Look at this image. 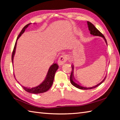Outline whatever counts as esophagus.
<instances>
[{"label":"esophagus","instance_id":"34e87169","mask_svg":"<svg viewBox=\"0 0 120 120\" xmlns=\"http://www.w3.org/2000/svg\"><path fill=\"white\" fill-rule=\"evenodd\" d=\"M67 57L65 55H62L60 56L59 58L58 59V63L59 65H62V64L67 61Z\"/></svg>","mask_w":120,"mask_h":120}]
</instances>
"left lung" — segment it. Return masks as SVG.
Wrapping results in <instances>:
<instances>
[{
    "instance_id": "8db88e82",
    "label": "left lung",
    "mask_w": 120,
    "mask_h": 120,
    "mask_svg": "<svg viewBox=\"0 0 120 120\" xmlns=\"http://www.w3.org/2000/svg\"><path fill=\"white\" fill-rule=\"evenodd\" d=\"M87 24H88V28H89V30L90 31V34L94 35V36H98V37H102L103 39L105 40V41L107 45V41L105 39V37L104 36V35L101 34V33L99 31L98 29H97L94 26V25H93L91 23V22H87ZM72 72H71V76H70V81H71V83H72V85H73L75 87L79 89H81V90H88V89H94V88H95L96 87H98V86H99V85H101V84L102 83L104 80H105V78H106V76L105 77V78L104 79L101 81L100 83H99L98 85L92 86V87H86V86H81L79 84H78V83H77L76 82V81L74 79V76H73V72H74V67L73 65H72Z\"/></svg>"
}]
</instances>
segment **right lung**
Segmentation results:
<instances>
[{
  "mask_svg": "<svg viewBox=\"0 0 120 120\" xmlns=\"http://www.w3.org/2000/svg\"><path fill=\"white\" fill-rule=\"evenodd\" d=\"M31 24V23H30V24L26 25V26H25L23 28H22L21 32H20V34H19V36H18V37L17 38L16 41V42H15L14 47L13 50L12 55V64H13V58H14V56L15 55V49H16L17 41L18 39H19V38L21 36L22 34L25 32V29H26ZM58 68H59V66L57 64H56V63H53V64L50 67L49 70H48L47 75H46V78L44 79V80L43 81V82L40 84V85H38V86H35V87L32 88L25 87V86H22L25 91L28 92L30 93L39 94V93H42L45 92H46L47 91L49 90L51 86H52V83H53V79H54L55 73L56 71H57V70H58ZM14 76L15 78L14 75ZM15 79H16V78H15Z\"/></svg>",
  "mask_w": 120,
  "mask_h": 120,
  "instance_id": "1",
  "label": "right lung"
}]
</instances>
